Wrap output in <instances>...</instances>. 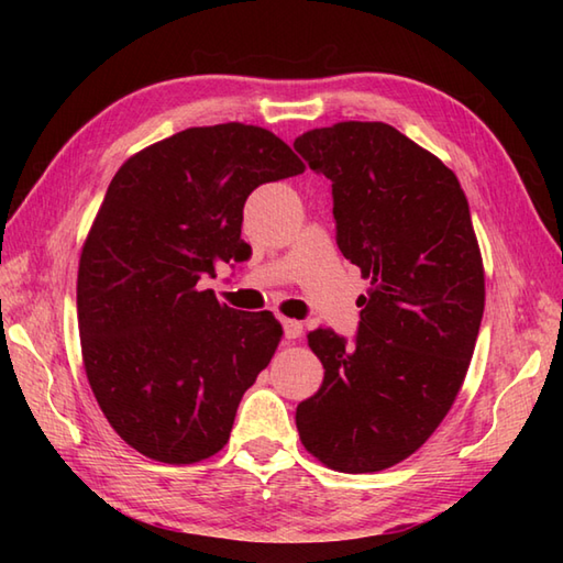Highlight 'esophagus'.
Masks as SVG:
<instances>
[{
	"label": "esophagus",
	"mask_w": 563,
	"mask_h": 563,
	"mask_svg": "<svg viewBox=\"0 0 563 563\" xmlns=\"http://www.w3.org/2000/svg\"><path fill=\"white\" fill-rule=\"evenodd\" d=\"M283 333L288 341H295L302 336V321H295V319H283Z\"/></svg>",
	"instance_id": "34e87169"
}]
</instances>
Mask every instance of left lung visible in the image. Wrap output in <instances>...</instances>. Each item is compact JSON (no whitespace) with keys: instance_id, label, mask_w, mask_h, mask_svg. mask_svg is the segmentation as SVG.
<instances>
[{"instance_id":"obj_1","label":"left lung","mask_w":563,"mask_h":563,"mask_svg":"<svg viewBox=\"0 0 563 563\" xmlns=\"http://www.w3.org/2000/svg\"><path fill=\"white\" fill-rule=\"evenodd\" d=\"M295 150L331 181L336 244L369 278L353 343L307 333L324 382L295 423L331 470L382 472L433 435L472 361L484 266L470 202L445 164L387 123L309 130Z\"/></svg>"}]
</instances>
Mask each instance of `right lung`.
Wrapping results in <instances>:
<instances>
[{"mask_svg": "<svg viewBox=\"0 0 563 563\" xmlns=\"http://www.w3.org/2000/svg\"><path fill=\"white\" fill-rule=\"evenodd\" d=\"M302 172L268 130L224 123L181 130L113 176L79 258V339L103 416L145 457L194 464L230 440L283 329L198 280L246 261L251 190Z\"/></svg>", "mask_w": 563, "mask_h": 563, "instance_id": "right-lung-1", "label": "right lung"}]
</instances>
